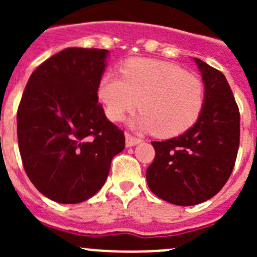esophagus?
Segmentation results:
<instances>
[{
	"instance_id": "34e87169",
	"label": "esophagus",
	"mask_w": 257,
	"mask_h": 257,
	"mask_svg": "<svg viewBox=\"0 0 257 257\" xmlns=\"http://www.w3.org/2000/svg\"><path fill=\"white\" fill-rule=\"evenodd\" d=\"M124 138H126V147H128V148H130V147H135V145H138L139 143H142V140L135 138V136L130 135V134H126Z\"/></svg>"
}]
</instances>
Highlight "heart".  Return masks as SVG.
<instances>
[{
  "mask_svg": "<svg viewBox=\"0 0 257 257\" xmlns=\"http://www.w3.org/2000/svg\"><path fill=\"white\" fill-rule=\"evenodd\" d=\"M122 78L105 74L97 87V97L110 121H121L138 106L142 112L130 126L160 138H174L189 130L201 115L205 86L197 76L178 65L135 58L121 68Z\"/></svg>",
  "mask_w": 257,
  "mask_h": 257,
  "instance_id": "b5f03b06",
  "label": "heart"
}]
</instances>
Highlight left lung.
Here are the masks:
<instances>
[{
    "instance_id": "8db88e82",
    "label": "left lung",
    "mask_w": 257,
    "mask_h": 257,
    "mask_svg": "<svg viewBox=\"0 0 257 257\" xmlns=\"http://www.w3.org/2000/svg\"><path fill=\"white\" fill-rule=\"evenodd\" d=\"M205 85L197 122L181 135L152 142L148 187L172 205L194 206L212 198L230 176L239 147V110L225 76L194 58Z\"/></svg>"
}]
</instances>
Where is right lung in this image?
Masks as SVG:
<instances>
[{
	"label": "right lung",
	"mask_w": 257,
	"mask_h": 257,
	"mask_svg": "<svg viewBox=\"0 0 257 257\" xmlns=\"http://www.w3.org/2000/svg\"><path fill=\"white\" fill-rule=\"evenodd\" d=\"M108 50L68 47L31 74L18 109V142L29 180L51 201L91 198L124 149L123 131L108 121L97 87Z\"/></svg>",
	"instance_id": "add662e5"
}]
</instances>
